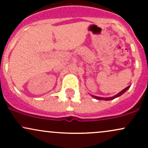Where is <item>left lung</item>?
<instances>
[{
  "label": "left lung",
  "mask_w": 148,
  "mask_h": 148,
  "mask_svg": "<svg viewBox=\"0 0 148 148\" xmlns=\"http://www.w3.org/2000/svg\"><path fill=\"white\" fill-rule=\"evenodd\" d=\"M131 86H127V88H125V89L123 90L121 92H120L118 93L117 95H114L113 97H106V98H104V97H97V96H95V95H91V96L92 97H94L95 99H97V100H106V101H109V100H112V99H114L115 98H117L118 97L121 96L122 95L124 94V93L126 92L127 90L129 89V88H130Z\"/></svg>",
  "instance_id": "left-lung-1"
}]
</instances>
